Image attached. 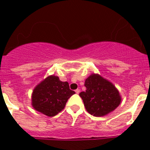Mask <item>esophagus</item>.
Instances as JSON below:
<instances>
[{"label": "esophagus", "instance_id": "1", "mask_svg": "<svg viewBox=\"0 0 150 150\" xmlns=\"http://www.w3.org/2000/svg\"><path fill=\"white\" fill-rule=\"evenodd\" d=\"M75 92H76V94H79V92H80V90H79V88H77V89H76V90H75Z\"/></svg>", "mask_w": 150, "mask_h": 150}]
</instances>
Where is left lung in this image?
Returning a JSON list of instances; mask_svg holds the SVG:
<instances>
[{"mask_svg":"<svg viewBox=\"0 0 150 150\" xmlns=\"http://www.w3.org/2000/svg\"><path fill=\"white\" fill-rule=\"evenodd\" d=\"M86 91L79 93L87 112L94 116H104L121 103L120 91L111 82L98 74H91L85 81Z\"/></svg>","mask_w":150,"mask_h":150,"instance_id":"left-lung-1","label":"left lung"}]
</instances>
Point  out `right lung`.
Masks as SVG:
<instances>
[{
  "label": "right lung",
  "mask_w": 150,
  "mask_h": 150,
  "mask_svg": "<svg viewBox=\"0 0 150 150\" xmlns=\"http://www.w3.org/2000/svg\"><path fill=\"white\" fill-rule=\"evenodd\" d=\"M75 91L70 89L67 82H62L59 76L50 75L34 88L31 105L35 110L47 116H54L64 108Z\"/></svg>",
  "instance_id": "1"
}]
</instances>
